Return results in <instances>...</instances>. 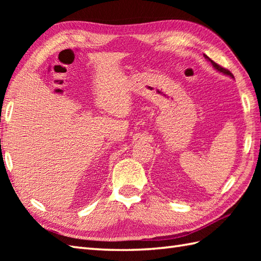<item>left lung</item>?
Here are the masks:
<instances>
[{
    "label": "left lung",
    "mask_w": 261,
    "mask_h": 261,
    "mask_svg": "<svg viewBox=\"0 0 261 261\" xmlns=\"http://www.w3.org/2000/svg\"><path fill=\"white\" fill-rule=\"evenodd\" d=\"M204 57H205V58H206V59L208 60V62H211V64H212V65H213V67H214V68H215L216 70H218V71H220V73H222V74H224V75H228V76H230V77H232V79H233V75H232V73H231V71H230V70H228V69H225V68H223V67H221V66H220V65H218V64H216V63H214L212 59H211V58H208V57L206 56V55H204Z\"/></svg>",
    "instance_id": "left-lung-1"
}]
</instances>
